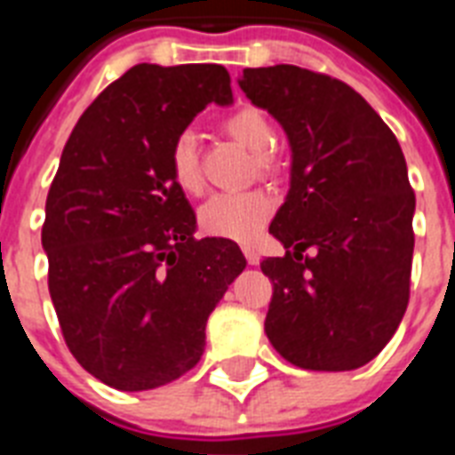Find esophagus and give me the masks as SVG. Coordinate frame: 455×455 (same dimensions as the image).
I'll list each match as a JSON object with an SVG mask.
<instances>
[{
  "instance_id": "obj_1",
  "label": "esophagus",
  "mask_w": 455,
  "mask_h": 455,
  "mask_svg": "<svg viewBox=\"0 0 455 455\" xmlns=\"http://www.w3.org/2000/svg\"><path fill=\"white\" fill-rule=\"evenodd\" d=\"M243 252H245V259H248V264H252V267H255V264H259V255H257L255 248L245 245V248H243Z\"/></svg>"
}]
</instances>
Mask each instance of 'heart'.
Instances as JSON below:
<instances>
[{"mask_svg": "<svg viewBox=\"0 0 455 455\" xmlns=\"http://www.w3.org/2000/svg\"><path fill=\"white\" fill-rule=\"evenodd\" d=\"M224 130L257 153L259 170L269 172L274 167V157L269 148L274 144V130L262 110L252 106H243L234 110L224 120ZM170 172L174 184L186 193L203 191V170H200L198 148L193 132H181L170 146ZM274 212V200L264 191H235L214 193L205 205L200 207V228L217 238L248 243L252 241Z\"/></svg>", "mask_w": 455, "mask_h": 455, "instance_id": "obj_1", "label": "heart"}]
</instances>
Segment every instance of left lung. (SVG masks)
Here are the masks:
<instances>
[{
    "label": "left lung",
    "mask_w": 455,
    "mask_h": 455,
    "mask_svg": "<svg viewBox=\"0 0 455 455\" xmlns=\"http://www.w3.org/2000/svg\"><path fill=\"white\" fill-rule=\"evenodd\" d=\"M238 84L292 148L291 191L269 234L295 250L262 262L274 283L267 338L304 371H354L382 352L409 307L416 193L402 146L331 75L245 68Z\"/></svg>",
    "instance_id": "obj_1"
}]
</instances>
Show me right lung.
<instances>
[{
	"mask_svg": "<svg viewBox=\"0 0 455 455\" xmlns=\"http://www.w3.org/2000/svg\"><path fill=\"white\" fill-rule=\"evenodd\" d=\"M231 103L217 63H139L75 124L46 196L42 245L68 349L123 392L163 387L205 349V323L245 269L227 238L198 241L170 146L207 103Z\"/></svg>",
	"mask_w": 455,
	"mask_h": 455,
	"instance_id": "right-lung-1",
	"label": "right lung"
}]
</instances>
